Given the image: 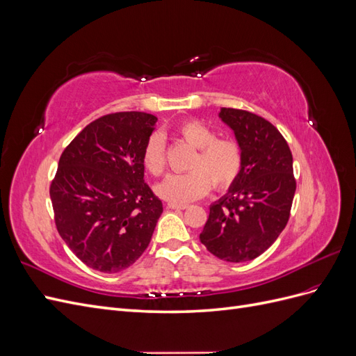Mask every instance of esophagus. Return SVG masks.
<instances>
[{
    "label": "esophagus",
    "instance_id": "esophagus-1",
    "mask_svg": "<svg viewBox=\"0 0 356 356\" xmlns=\"http://www.w3.org/2000/svg\"><path fill=\"white\" fill-rule=\"evenodd\" d=\"M166 207L169 208V209H186L187 208V204H184V203H174V202H169Z\"/></svg>",
    "mask_w": 356,
    "mask_h": 356
}]
</instances>
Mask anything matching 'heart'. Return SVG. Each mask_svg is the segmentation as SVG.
Masks as SVG:
<instances>
[{
  "label": "heart",
  "mask_w": 356,
  "mask_h": 356,
  "mask_svg": "<svg viewBox=\"0 0 356 356\" xmlns=\"http://www.w3.org/2000/svg\"><path fill=\"white\" fill-rule=\"evenodd\" d=\"M175 134L190 147L196 148L187 174L169 175L156 187L157 195L169 202L186 203L207 195L211 184L215 190L229 188L243 168L241 145L230 138H217L211 127L197 120L177 126ZM143 165L149 175L160 177L166 168L165 139L160 134L148 138L143 152Z\"/></svg>",
  "instance_id": "obj_1"
}]
</instances>
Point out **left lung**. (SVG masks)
<instances>
[{
  "mask_svg": "<svg viewBox=\"0 0 356 356\" xmlns=\"http://www.w3.org/2000/svg\"><path fill=\"white\" fill-rule=\"evenodd\" d=\"M243 153L241 175L209 207L200 242L224 261H250L268 250L289 218L296 193L293 154L281 132L250 111L221 108Z\"/></svg>",
  "mask_w": 356,
  "mask_h": 356,
  "instance_id": "obj_1",
  "label": "left lung"
}]
</instances>
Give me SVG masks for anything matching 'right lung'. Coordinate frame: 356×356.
I'll list each match as a JSON object with an SVG mask.
<instances>
[{
  "instance_id": "right-lung-1",
  "label": "right lung",
  "mask_w": 356,
  "mask_h": 356,
  "mask_svg": "<svg viewBox=\"0 0 356 356\" xmlns=\"http://www.w3.org/2000/svg\"><path fill=\"white\" fill-rule=\"evenodd\" d=\"M156 122L138 111L102 115L59 159L50 184L56 229L93 270H124L152 241L163 204L144 182L143 152Z\"/></svg>"
}]
</instances>
